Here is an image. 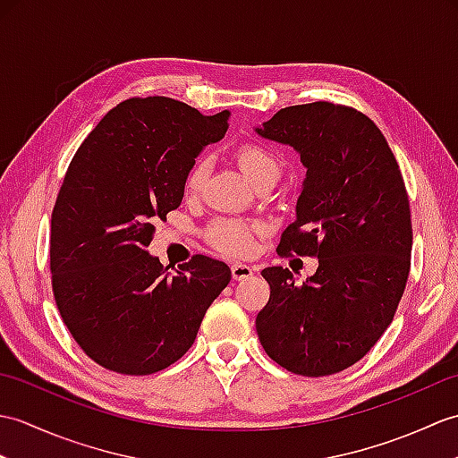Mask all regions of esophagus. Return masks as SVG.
<instances>
[{
	"instance_id": "34e87169",
	"label": "esophagus",
	"mask_w": 458,
	"mask_h": 458,
	"mask_svg": "<svg viewBox=\"0 0 458 458\" xmlns=\"http://www.w3.org/2000/svg\"><path fill=\"white\" fill-rule=\"evenodd\" d=\"M254 267L251 266H246V264H234L232 266V277H234L236 281H240V279H248V277H251L254 276Z\"/></svg>"
}]
</instances>
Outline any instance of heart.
<instances>
[{
  "label": "heart",
  "mask_w": 458,
  "mask_h": 458,
  "mask_svg": "<svg viewBox=\"0 0 458 458\" xmlns=\"http://www.w3.org/2000/svg\"><path fill=\"white\" fill-rule=\"evenodd\" d=\"M236 161L242 173L246 174L251 184L264 179H277L281 173V159L266 145L259 143H244L236 149ZM208 177V161L200 157L192 163L187 177H184V192L199 194L204 187V181ZM254 226L242 220L222 218L212 222L208 226L207 236L214 246L230 251V254H250L254 250Z\"/></svg>",
  "instance_id": "1"
}]
</instances>
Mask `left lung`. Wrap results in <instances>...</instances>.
Listing matches in <instances>:
<instances>
[{"mask_svg": "<svg viewBox=\"0 0 458 458\" xmlns=\"http://www.w3.org/2000/svg\"><path fill=\"white\" fill-rule=\"evenodd\" d=\"M256 133L291 145L307 167L297 218L277 251L318 259L303 285L287 267L261 271L271 293L256 317L259 343L293 374L343 372L390 327L410 276L413 232L400 165L377 125L348 106H289Z\"/></svg>", "mask_w": 458, "mask_h": 458, "instance_id": "1", "label": "left lung"}]
</instances>
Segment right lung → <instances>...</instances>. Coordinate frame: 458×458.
<instances>
[{"label": "right lung", "mask_w": 458, "mask_h": 458, "mask_svg": "<svg viewBox=\"0 0 458 458\" xmlns=\"http://www.w3.org/2000/svg\"><path fill=\"white\" fill-rule=\"evenodd\" d=\"M228 118L165 96L125 100L68 165L51 220L53 293L76 343L112 372L177 362L230 284L224 261L194 256L171 274L148 251L155 220L179 208L184 177Z\"/></svg>", "instance_id": "obj_1"}]
</instances>
